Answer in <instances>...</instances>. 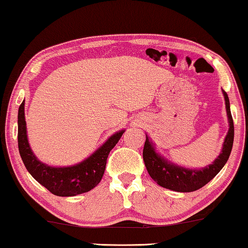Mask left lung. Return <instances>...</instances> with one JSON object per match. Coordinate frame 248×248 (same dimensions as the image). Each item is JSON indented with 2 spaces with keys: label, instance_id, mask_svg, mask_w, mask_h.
I'll return each instance as SVG.
<instances>
[{
  "label": "left lung",
  "instance_id": "8db88e82",
  "mask_svg": "<svg viewBox=\"0 0 248 248\" xmlns=\"http://www.w3.org/2000/svg\"><path fill=\"white\" fill-rule=\"evenodd\" d=\"M223 93L225 103H226L228 121H230V130L225 138L220 155L208 167L197 170V169H186L169 164L167 160H165L156 153L153 142H150L149 138L146 137V142L142 151L143 161H145V166L150 177L155 182H157L159 186L170 190L180 191V193L195 191L209 183L226 164L230 158L232 142H234V121H232L231 113L230 99H228L226 92L223 91Z\"/></svg>",
  "mask_w": 248,
  "mask_h": 248
}]
</instances>
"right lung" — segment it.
Returning a JSON list of instances; mask_svg holds the SVG:
<instances>
[{
	"instance_id": "1",
	"label": "right lung",
	"mask_w": 248,
	"mask_h": 248,
	"mask_svg": "<svg viewBox=\"0 0 248 248\" xmlns=\"http://www.w3.org/2000/svg\"><path fill=\"white\" fill-rule=\"evenodd\" d=\"M124 130H121L107 140L103 145L80 164L70 167H51L39 161L29 146L24 118V101L17 114V145L21 158L28 171L36 182L50 193L61 197L77 196L91 190L100 183L105 173L107 158L117 145Z\"/></svg>"
}]
</instances>
